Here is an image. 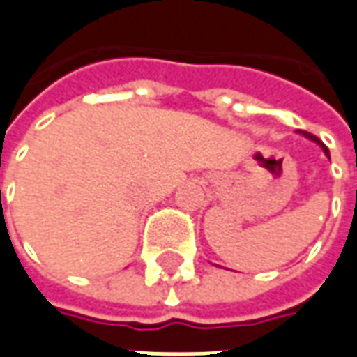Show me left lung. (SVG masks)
Wrapping results in <instances>:
<instances>
[{
  "label": "left lung",
  "instance_id": "left-lung-1",
  "mask_svg": "<svg viewBox=\"0 0 357 357\" xmlns=\"http://www.w3.org/2000/svg\"><path fill=\"white\" fill-rule=\"evenodd\" d=\"M299 134H303V136L309 137V139H311V142H314V144H319V146L323 147L324 155H326V157H331V153H328V149H326V146H324V144H323V142H321V139H319V137L313 136V134H309V132H299Z\"/></svg>",
  "mask_w": 357,
  "mask_h": 357
}]
</instances>
